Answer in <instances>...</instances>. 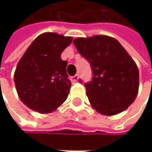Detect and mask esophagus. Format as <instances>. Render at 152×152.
Segmentation results:
<instances>
[{"instance_id": "34e87169", "label": "esophagus", "mask_w": 152, "mask_h": 152, "mask_svg": "<svg viewBox=\"0 0 152 152\" xmlns=\"http://www.w3.org/2000/svg\"><path fill=\"white\" fill-rule=\"evenodd\" d=\"M78 79H79V75H75L74 77H71V80H72V81H75V82H77Z\"/></svg>"}]
</instances>
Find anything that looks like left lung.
I'll list each match as a JSON object with an SVG mask.
<instances>
[{"label":"left lung","instance_id":"left-lung-1","mask_svg":"<svg viewBox=\"0 0 152 152\" xmlns=\"http://www.w3.org/2000/svg\"><path fill=\"white\" fill-rule=\"evenodd\" d=\"M73 43L92 68L93 78L85 84L92 107L107 116L127 109L138 95L139 69L124 47L107 35L79 37Z\"/></svg>","mask_w":152,"mask_h":152}]
</instances>
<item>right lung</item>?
<instances>
[{
	"label": "right lung",
	"mask_w": 152,
	"mask_h": 152,
	"mask_svg": "<svg viewBox=\"0 0 152 152\" xmlns=\"http://www.w3.org/2000/svg\"><path fill=\"white\" fill-rule=\"evenodd\" d=\"M72 40L70 36L45 33L27 48L14 72L16 90L25 106L45 114L66 101L71 82L67 62L61 59V54Z\"/></svg>",
	"instance_id": "obj_1"
}]
</instances>
